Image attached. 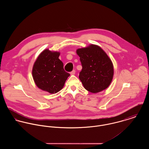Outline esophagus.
<instances>
[{
	"label": "esophagus",
	"mask_w": 149,
	"mask_h": 149,
	"mask_svg": "<svg viewBox=\"0 0 149 149\" xmlns=\"http://www.w3.org/2000/svg\"><path fill=\"white\" fill-rule=\"evenodd\" d=\"M75 70H72L71 72H70V74L71 75H74V74H75Z\"/></svg>",
	"instance_id": "34e87169"
}]
</instances>
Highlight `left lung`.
Listing matches in <instances>:
<instances>
[{
	"label": "left lung",
	"instance_id": "obj_1",
	"mask_svg": "<svg viewBox=\"0 0 149 149\" xmlns=\"http://www.w3.org/2000/svg\"><path fill=\"white\" fill-rule=\"evenodd\" d=\"M82 70L79 79L88 91L96 93L110 85L113 75V64L105 52L99 46L90 45L78 49Z\"/></svg>",
	"mask_w": 149,
	"mask_h": 149
}]
</instances>
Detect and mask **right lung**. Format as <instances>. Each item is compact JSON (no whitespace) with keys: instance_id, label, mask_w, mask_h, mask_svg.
Listing matches in <instances>:
<instances>
[{"instance_id":"right-lung-1","label":"right lung","mask_w":149,"mask_h":149,"mask_svg":"<svg viewBox=\"0 0 149 149\" xmlns=\"http://www.w3.org/2000/svg\"><path fill=\"white\" fill-rule=\"evenodd\" d=\"M60 53L43 50L34 63L32 74L37 86L50 93L59 92L70 74L65 71L63 63L58 58Z\"/></svg>"}]
</instances>
